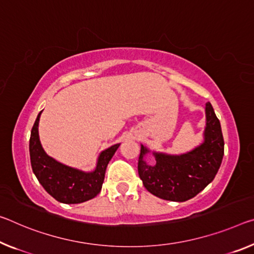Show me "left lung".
<instances>
[{
  "label": "left lung",
  "instance_id": "obj_1",
  "mask_svg": "<svg viewBox=\"0 0 254 254\" xmlns=\"http://www.w3.org/2000/svg\"><path fill=\"white\" fill-rule=\"evenodd\" d=\"M207 127L204 142L181 156L156 154V165L143 160L148 150L141 146L138 172L147 190L160 199L187 201L198 194L215 179L224 156V138L220 122L210 103L206 104Z\"/></svg>",
  "mask_w": 254,
  "mask_h": 254
}]
</instances>
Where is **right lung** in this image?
I'll use <instances>...</instances> for the list:
<instances>
[{
    "instance_id": "add662e5",
    "label": "right lung",
    "mask_w": 254,
    "mask_h": 254,
    "mask_svg": "<svg viewBox=\"0 0 254 254\" xmlns=\"http://www.w3.org/2000/svg\"><path fill=\"white\" fill-rule=\"evenodd\" d=\"M40 113L31 128L29 140L31 168L38 182L54 199L63 203H81L95 198L102 190L107 164L120 144H114L100 154L97 167L92 173H83L65 166L47 156L40 144L38 136Z\"/></svg>"
}]
</instances>
